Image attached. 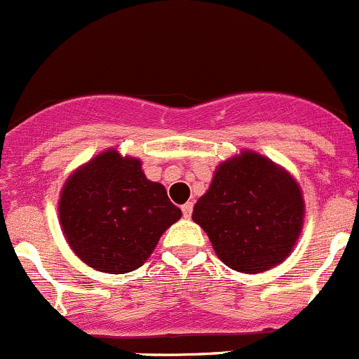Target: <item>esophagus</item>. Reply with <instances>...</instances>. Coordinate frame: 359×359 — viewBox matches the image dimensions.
<instances>
[{"label":"esophagus","mask_w":359,"mask_h":359,"mask_svg":"<svg viewBox=\"0 0 359 359\" xmlns=\"http://www.w3.org/2000/svg\"><path fill=\"white\" fill-rule=\"evenodd\" d=\"M182 213H184V217H186V219H189L191 213H193V203H191V201L184 203V205H182Z\"/></svg>","instance_id":"1"}]
</instances>
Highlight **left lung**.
<instances>
[{
    "label": "left lung",
    "instance_id": "1",
    "mask_svg": "<svg viewBox=\"0 0 359 359\" xmlns=\"http://www.w3.org/2000/svg\"><path fill=\"white\" fill-rule=\"evenodd\" d=\"M306 203L287 168L255 151L220 163L193 220L231 269L259 274L283 262L299 241Z\"/></svg>",
    "mask_w": 359,
    "mask_h": 359
}]
</instances>
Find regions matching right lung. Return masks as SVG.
<instances>
[{
	"instance_id": "1",
	"label": "right lung",
	"mask_w": 359,
	"mask_h": 359,
	"mask_svg": "<svg viewBox=\"0 0 359 359\" xmlns=\"http://www.w3.org/2000/svg\"><path fill=\"white\" fill-rule=\"evenodd\" d=\"M182 217L163 184L116 147L83 163L59 198V222L72 252L92 269L125 274L142 266L161 234Z\"/></svg>"
}]
</instances>
